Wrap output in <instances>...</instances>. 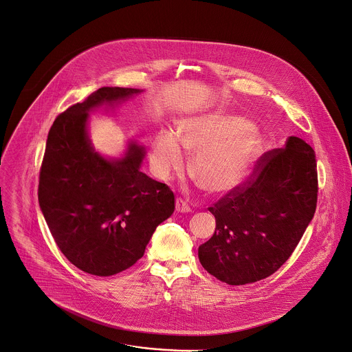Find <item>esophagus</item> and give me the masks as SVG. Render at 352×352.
Returning <instances> with one entry per match:
<instances>
[{
	"instance_id": "34e87169",
	"label": "esophagus",
	"mask_w": 352,
	"mask_h": 352,
	"mask_svg": "<svg viewBox=\"0 0 352 352\" xmlns=\"http://www.w3.org/2000/svg\"><path fill=\"white\" fill-rule=\"evenodd\" d=\"M175 208H177V211L178 212H192V208H190V206L184 200V199H181V197H178L177 199V201H175Z\"/></svg>"
}]
</instances>
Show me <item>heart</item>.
<instances>
[{"label":"heart","instance_id":"b5f03b06","mask_svg":"<svg viewBox=\"0 0 352 352\" xmlns=\"http://www.w3.org/2000/svg\"><path fill=\"white\" fill-rule=\"evenodd\" d=\"M261 142L258 131L238 117L201 116L182 122L177 136L160 132L152 146L151 163L157 177L168 178L184 167L182 144L196 153L190 170L201 185L213 193H224L246 178Z\"/></svg>","mask_w":352,"mask_h":352}]
</instances>
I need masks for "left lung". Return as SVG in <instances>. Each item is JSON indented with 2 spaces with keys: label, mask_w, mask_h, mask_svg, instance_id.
I'll use <instances>...</instances> for the list:
<instances>
[{
  "label": "left lung",
  "mask_w": 352,
  "mask_h": 352,
  "mask_svg": "<svg viewBox=\"0 0 352 352\" xmlns=\"http://www.w3.org/2000/svg\"><path fill=\"white\" fill-rule=\"evenodd\" d=\"M317 195L316 153L306 141L289 136L283 148L263 153L248 178L208 208L216 230L199 248L201 265L231 285L274 275L313 219Z\"/></svg>",
  "instance_id": "obj_1"
}]
</instances>
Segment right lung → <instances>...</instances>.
<instances>
[{
  "label": "right lung",
  "instance_id": "add662e5",
  "mask_svg": "<svg viewBox=\"0 0 352 352\" xmlns=\"http://www.w3.org/2000/svg\"><path fill=\"white\" fill-rule=\"evenodd\" d=\"M138 92L99 88L61 113L46 141L38 186L41 210L63 254L95 276L135 265L155 228L175 210L173 190L141 173V145L131 142L122 159L106 160L87 136L91 109Z\"/></svg>",
  "mask_w": 352,
  "mask_h": 352
}]
</instances>
